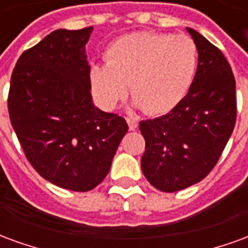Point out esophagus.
Returning <instances> with one entry per match:
<instances>
[{
	"instance_id": "obj_1",
	"label": "esophagus",
	"mask_w": 248,
	"mask_h": 248,
	"mask_svg": "<svg viewBox=\"0 0 248 248\" xmlns=\"http://www.w3.org/2000/svg\"><path fill=\"white\" fill-rule=\"evenodd\" d=\"M126 122L129 124V129L130 130H135L138 127V121L134 118H126Z\"/></svg>"
}]
</instances>
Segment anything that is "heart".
I'll use <instances>...</instances> for the list:
<instances>
[{"label": "heart", "instance_id": "b5f03b06", "mask_svg": "<svg viewBox=\"0 0 248 248\" xmlns=\"http://www.w3.org/2000/svg\"><path fill=\"white\" fill-rule=\"evenodd\" d=\"M106 60L90 70L99 105L115 108L130 85L135 108L159 115L171 111L188 92L197 73L198 49L186 34L138 31L114 41Z\"/></svg>", "mask_w": 248, "mask_h": 248}]
</instances>
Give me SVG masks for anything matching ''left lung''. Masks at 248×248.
<instances>
[{
    "label": "left lung",
    "instance_id": "8db88e82",
    "mask_svg": "<svg viewBox=\"0 0 248 248\" xmlns=\"http://www.w3.org/2000/svg\"><path fill=\"white\" fill-rule=\"evenodd\" d=\"M198 49L191 86L166 115L140 121L146 140L140 159L146 179L174 192L201 182L217 165L236 119L235 78L222 51L186 28Z\"/></svg>",
    "mask_w": 248,
    "mask_h": 248
}]
</instances>
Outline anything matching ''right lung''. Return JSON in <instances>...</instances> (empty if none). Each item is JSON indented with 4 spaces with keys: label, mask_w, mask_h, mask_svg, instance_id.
Returning <instances> with one entry per match:
<instances>
[{
    "label": "right lung",
    "mask_w": 248,
    "mask_h": 248,
    "mask_svg": "<svg viewBox=\"0 0 248 248\" xmlns=\"http://www.w3.org/2000/svg\"><path fill=\"white\" fill-rule=\"evenodd\" d=\"M93 26L58 29L25 50L8 98L10 122L41 177L71 191H89L108 174L129 126L94 106L86 44Z\"/></svg>",
    "instance_id": "obj_1"
}]
</instances>
